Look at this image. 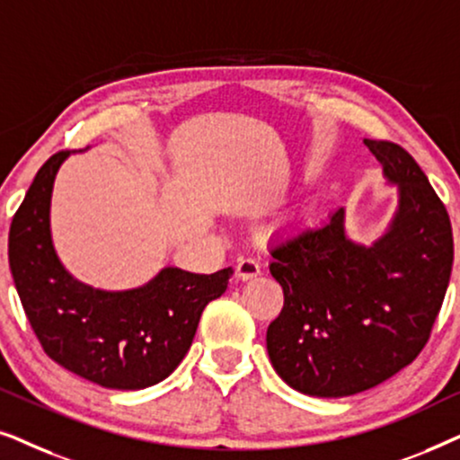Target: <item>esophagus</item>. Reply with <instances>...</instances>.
I'll return each mask as SVG.
<instances>
[{"label":"esophagus","instance_id":"1","mask_svg":"<svg viewBox=\"0 0 460 460\" xmlns=\"http://www.w3.org/2000/svg\"><path fill=\"white\" fill-rule=\"evenodd\" d=\"M260 274H261L260 263H257L255 260H251V257H243V260L236 263V276L241 280L257 279V276H260Z\"/></svg>","mask_w":460,"mask_h":460}]
</instances>
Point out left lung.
<instances>
[{"label": "left lung", "mask_w": 460, "mask_h": 460, "mask_svg": "<svg viewBox=\"0 0 460 460\" xmlns=\"http://www.w3.org/2000/svg\"><path fill=\"white\" fill-rule=\"evenodd\" d=\"M364 144L398 186L385 232L351 241L339 207L270 247L285 293L268 326L270 362L288 387L316 398L367 392L408 367L429 339L455 260L448 211L417 161L394 142Z\"/></svg>", "instance_id": "8db88e82"}]
</instances>
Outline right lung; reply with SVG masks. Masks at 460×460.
Returning a JSON list of instances; mask_svg holds the SVG:
<instances>
[{"mask_svg":"<svg viewBox=\"0 0 460 460\" xmlns=\"http://www.w3.org/2000/svg\"><path fill=\"white\" fill-rule=\"evenodd\" d=\"M68 150L43 163L10 226L12 279L46 354L109 389L156 385L190 349L200 314L224 295L234 270L192 274L163 268L146 285L104 291L62 266L49 228L56 173Z\"/></svg>","mask_w":460,"mask_h":460,"instance_id":"add662e5","label":"right lung"}]
</instances>
